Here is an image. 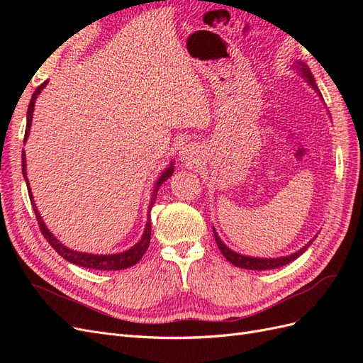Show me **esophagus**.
<instances>
[{"label":"esophagus","mask_w":363,"mask_h":363,"mask_svg":"<svg viewBox=\"0 0 363 363\" xmlns=\"http://www.w3.org/2000/svg\"><path fill=\"white\" fill-rule=\"evenodd\" d=\"M179 157L184 163H194L199 159V150L194 144H183L179 150Z\"/></svg>","instance_id":"esophagus-1"}]
</instances>
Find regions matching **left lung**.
<instances>
[{
  "label": "left lung",
  "mask_w": 363,
  "mask_h": 363,
  "mask_svg": "<svg viewBox=\"0 0 363 363\" xmlns=\"http://www.w3.org/2000/svg\"><path fill=\"white\" fill-rule=\"evenodd\" d=\"M291 68L295 69L296 72H298V74L303 77V79L307 82V84H309V86L312 87V89H315V92H316L318 95H320V98H323L320 89H318V86H316V83H315V79H313V75H312L311 69L307 68V65H306L303 60H294L292 65H291ZM321 101H323V100H321ZM213 236H215V240H216L219 251L223 252V256H224L230 263H233L235 267H239V268L255 269V271L274 269V268H280V267H283V265H288V263H291V262L295 260L296 257H300V256L303 255V252L311 247V244L313 242L315 238H316V236H315V238H313L312 240H309V242H307L303 248H300L298 251L292 252V255H289V256H281V257H252V256L239 255V252L233 251L232 248H228V247L223 242L221 238L218 236L215 228H213Z\"/></svg>",
  "instance_id": "1"
}]
</instances>
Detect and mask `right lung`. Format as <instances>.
Segmentation results:
<instances>
[{
    "mask_svg": "<svg viewBox=\"0 0 363 363\" xmlns=\"http://www.w3.org/2000/svg\"><path fill=\"white\" fill-rule=\"evenodd\" d=\"M47 84H48V82H43L38 87V89L35 91V94H33L31 100H30V104H28V108H27V127H26V135H24V144L27 142L28 135H30V127H31V121H33V112H35L36 100H38L39 94L43 89H45ZM172 172H174V162L169 163V167L160 174V177L155 183V188H152V194H151L150 204H148V213L151 211L152 204L156 203L159 188L163 184V182H167L171 177ZM23 175H24V179H26V183H27L28 196H30V201H31V206H33V211H35V213H36L38 224L40 227V232H42L43 236H45V239L48 240V244L54 250H56L65 260H68V262L74 263V265H79L82 268L100 269V271H118V269H125V268H130V267L136 265V263L142 259V256L145 255L147 248L150 247V239H151V219H150V215L147 218L144 235H142V238L138 240V244H135L133 247H130L128 250H125L123 252H115V255H92V252L75 251V250L68 248L67 245H63L60 240L50 232L47 224L43 223V219H42V216H40V213L38 211V207L35 204V200H33V194H31L30 183H28V179H27V160H26V152L24 151H23Z\"/></svg>",
    "mask_w": 363,
    "mask_h": 363,
    "instance_id": "1",
    "label": "right lung"
}]
</instances>
